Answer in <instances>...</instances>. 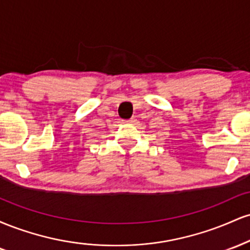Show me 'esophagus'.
<instances>
[{"label": "esophagus", "instance_id": "obj_1", "mask_svg": "<svg viewBox=\"0 0 250 250\" xmlns=\"http://www.w3.org/2000/svg\"><path fill=\"white\" fill-rule=\"evenodd\" d=\"M135 122H136V120H135L134 117L130 120H127V121H123V123H129V125H133V123H135Z\"/></svg>", "mask_w": 250, "mask_h": 250}]
</instances>
